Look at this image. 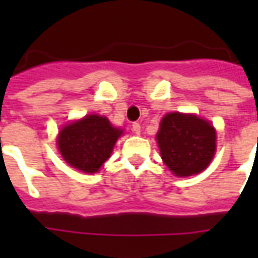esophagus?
<instances>
[{
    "label": "esophagus",
    "mask_w": 258,
    "mask_h": 258,
    "mask_svg": "<svg viewBox=\"0 0 258 258\" xmlns=\"http://www.w3.org/2000/svg\"><path fill=\"white\" fill-rule=\"evenodd\" d=\"M131 130H133V133L137 135L141 134V124L138 123V121H135V123H133V127H131Z\"/></svg>",
    "instance_id": "1"
}]
</instances>
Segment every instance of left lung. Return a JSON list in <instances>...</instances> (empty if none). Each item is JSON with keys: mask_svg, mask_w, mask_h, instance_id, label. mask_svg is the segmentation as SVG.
Listing matches in <instances>:
<instances>
[{"mask_svg": "<svg viewBox=\"0 0 258 258\" xmlns=\"http://www.w3.org/2000/svg\"><path fill=\"white\" fill-rule=\"evenodd\" d=\"M163 162L178 177L203 171L216 152V131L194 114L168 113L156 135Z\"/></svg>", "mask_w": 258, "mask_h": 258, "instance_id": "8db88e82", "label": "left lung"}]
</instances>
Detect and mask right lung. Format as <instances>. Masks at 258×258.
<instances>
[{
  "instance_id": "obj_1",
  "label": "right lung",
  "mask_w": 258,
  "mask_h": 258,
  "mask_svg": "<svg viewBox=\"0 0 258 258\" xmlns=\"http://www.w3.org/2000/svg\"><path fill=\"white\" fill-rule=\"evenodd\" d=\"M123 131L114 128L106 117L85 116L63 127L58 148L66 163L83 173H96L110 157L113 146Z\"/></svg>"
}]
</instances>
